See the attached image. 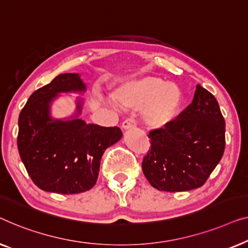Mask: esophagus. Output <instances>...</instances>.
I'll list each match as a JSON object with an SVG mask.
<instances>
[{"label":"esophagus","mask_w":248,"mask_h":248,"mask_svg":"<svg viewBox=\"0 0 248 248\" xmlns=\"http://www.w3.org/2000/svg\"><path fill=\"white\" fill-rule=\"evenodd\" d=\"M136 127V121L134 119H127L124 120L123 124H121V128L124 129V130H128V129L130 128H135Z\"/></svg>","instance_id":"esophagus-1"}]
</instances>
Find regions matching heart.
<instances>
[{"mask_svg":"<svg viewBox=\"0 0 248 248\" xmlns=\"http://www.w3.org/2000/svg\"><path fill=\"white\" fill-rule=\"evenodd\" d=\"M124 109H139L142 123L151 129H165L179 116L183 92L174 83L156 76H142L124 83L113 93Z\"/></svg>","mask_w":248,"mask_h":248,"instance_id":"heart-1","label":"heart"}]
</instances>
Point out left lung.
<instances>
[{
	"instance_id": "obj_1",
	"label": "left lung",
	"mask_w": 248,
	"mask_h": 248,
	"mask_svg": "<svg viewBox=\"0 0 248 248\" xmlns=\"http://www.w3.org/2000/svg\"><path fill=\"white\" fill-rule=\"evenodd\" d=\"M225 127L218 101L198 84L192 103L173 124L149 131L141 167L151 186L165 192L203 186L224 155Z\"/></svg>"
}]
</instances>
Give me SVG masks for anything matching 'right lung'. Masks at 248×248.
I'll list each match as a JSON object with an SVG mask.
<instances>
[{
    "instance_id": "add662e5",
    "label": "right lung",
    "mask_w": 248,
    "mask_h": 248,
    "mask_svg": "<svg viewBox=\"0 0 248 248\" xmlns=\"http://www.w3.org/2000/svg\"><path fill=\"white\" fill-rule=\"evenodd\" d=\"M76 73L59 74L31 94L19 116L18 149L28 174L47 192L76 194L96 183L104 151L123 137L119 127H101L79 119L83 101H76L72 119H54L51 102L59 93L85 92Z\"/></svg>"
}]
</instances>
